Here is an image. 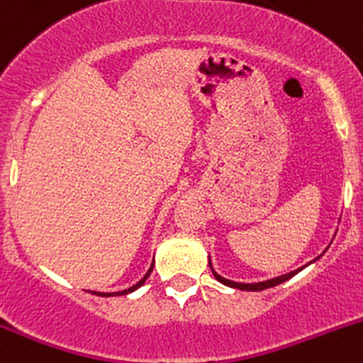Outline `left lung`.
<instances>
[{"label":"left lung","instance_id":"left-lung-1","mask_svg":"<svg viewBox=\"0 0 363 363\" xmlns=\"http://www.w3.org/2000/svg\"><path fill=\"white\" fill-rule=\"evenodd\" d=\"M209 266H211V262H209ZM211 269H213V267H211ZM298 271H301V267H300V269H296V271H291V273H287V275L279 277V279L266 280V282H259V284H239V282H232V280H227V279H223V277L218 275V273H216V271H214V269H213V275H214V279L218 280V282L225 284V286H228V287H234V289H241V291H264V289H269V287H275V286H279V284L286 282V280H289L291 277L296 275Z\"/></svg>","mask_w":363,"mask_h":363}]
</instances>
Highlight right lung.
Masks as SVG:
<instances>
[{
	"label": "right lung",
	"mask_w": 363,
	"mask_h": 363,
	"mask_svg": "<svg viewBox=\"0 0 363 363\" xmlns=\"http://www.w3.org/2000/svg\"><path fill=\"white\" fill-rule=\"evenodd\" d=\"M152 267H154V264L152 266H150V269L147 271V275L143 277L142 280H140L138 284H136V286H133V287H129V289H124V291H118V293H94V294H101V296H122V294H128V293H133V291H136L138 289V287H142L143 284H145V280L149 279V275H150V271H152Z\"/></svg>",
	"instance_id": "1"
}]
</instances>
